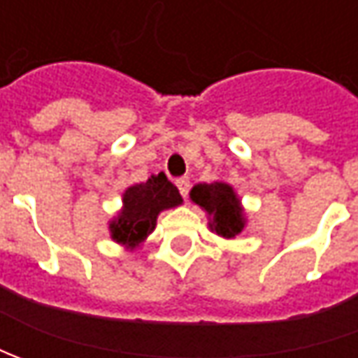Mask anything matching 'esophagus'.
<instances>
[{"label": "esophagus", "mask_w": 358, "mask_h": 358, "mask_svg": "<svg viewBox=\"0 0 358 358\" xmlns=\"http://www.w3.org/2000/svg\"><path fill=\"white\" fill-rule=\"evenodd\" d=\"M189 179L187 177H181V179H177V189H179V193H181V197L185 199L187 195H189Z\"/></svg>", "instance_id": "1"}]
</instances>
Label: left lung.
<instances>
[{"mask_svg":"<svg viewBox=\"0 0 358 358\" xmlns=\"http://www.w3.org/2000/svg\"><path fill=\"white\" fill-rule=\"evenodd\" d=\"M189 195L193 203H197L201 209L207 211L209 227L213 233L225 239H233L243 231L245 213L241 207V199L229 183H199L191 189Z\"/></svg>","mask_w":358,"mask_h":358,"instance_id":"8db88e82","label":"left lung"}]
</instances>
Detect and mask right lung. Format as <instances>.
Segmentation results:
<instances>
[{
    "label": "right lung",
    "instance_id": "right-lung-1",
    "mask_svg": "<svg viewBox=\"0 0 358 358\" xmlns=\"http://www.w3.org/2000/svg\"><path fill=\"white\" fill-rule=\"evenodd\" d=\"M179 189L165 177V173L151 175L145 183L125 189L123 207L109 223L111 239L127 249L139 247L157 225V217L165 209L181 205Z\"/></svg>",
    "mask_w": 358,
    "mask_h": 358
}]
</instances>
